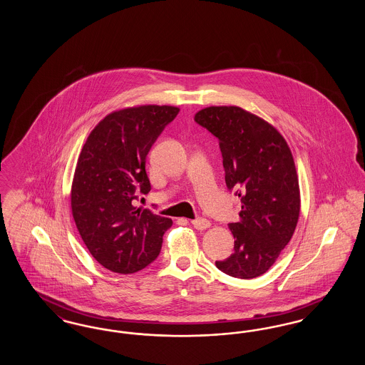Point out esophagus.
<instances>
[{
  "instance_id": "1",
  "label": "esophagus",
  "mask_w": 365,
  "mask_h": 365,
  "mask_svg": "<svg viewBox=\"0 0 365 365\" xmlns=\"http://www.w3.org/2000/svg\"><path fill=\"white\" fill-rule=\"evenodd\" d=\"M191 225H192L194 228H197V230H207V228L210 226V222H209L208 219L198 217V219L192 220V222H191Z\"/></svg>"
}]
</instances>
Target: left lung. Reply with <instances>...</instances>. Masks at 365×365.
<instances>
[{
  "label": "left lung",
  "mask_w": 365,
  "mask_h": 365,
  "mask_svg": "<svg viewBox=\"0 0 365 365\" xmlns=\"http://www.w3.org/2000/svg\"><path fill=\"white\" fill-rule=\"evenodd\" d=\"M194 120L219 139L228 190L241 200L230 223L234 253L216 267L230 277L257 278L290 242L299 216L294 158L278 130L240 106H208Z\"/></svg>",
  "instance_id": "obj_1"
}]
</instances>
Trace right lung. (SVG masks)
I'll list each match as a JSON object with an SVG mask.
<instances>
[{
  "label": "right lung",
  "mask_w": 365,
  "mask_h": 365,
  "mask_svg": "<svg viewBox=\"0 0 365 365\" xmlns=\"http://www.w3.org/2000/svg\"><path fill=\"white\" fill-rule=\"evenodd\" d=\"M178 112L170 105L115 110L82 148L71 187L72 216L91 256L112 272L134 274L156 260L173 226L171 219L133 201L150 191L146 156Z\"/></svg>",
  "instance_id": "right-lung-1"
}]
</instances>
